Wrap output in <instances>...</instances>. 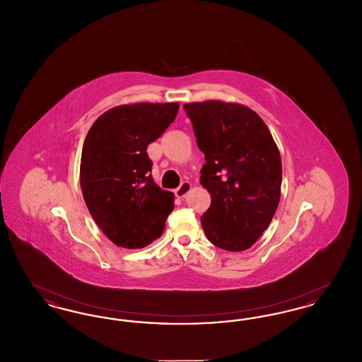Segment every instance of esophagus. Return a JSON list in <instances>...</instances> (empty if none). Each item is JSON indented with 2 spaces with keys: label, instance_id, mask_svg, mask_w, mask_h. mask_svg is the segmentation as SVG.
I'll return each mask as SVG.
<instances>
[{
  "label": "esophagus",
  "instance_id": "34e87169",
  "mask_svg": "<svg viewBox=\"0 0 362 362\" xmlns=\"http://www.w3.org/2000/svg\"><path fill=\"white\" fill-rule=\"evenodd\" d=\"M189 189H191V183L189 182H183L177 189H175V195L182 199V198H185L189 194Z\"/></svg>",
  "mask_w": 362,
  "mask_h": 362
}]
</instances>
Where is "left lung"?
I'll list each match as a JSON object with an SVG mask.
<instances>
[{
    "mask_svg": "<svg viewBox=\"0 0 362 362\" xmlns=\"http://www.w3.org/2000/svg\"><path fill=\"white\" fill-rule=\"evenodd\" d=\"M206 164L201 185L211 204L201 217L207 239L239 252L272 223L281 198L282 165L276 142L255 111L207 100L183 105Z\"/></svg>",
    "mask_w": 362,
    "mask_h": 362,
    "instance_id": "left-lung-1",
    "label": "left lung"
}]
</instances>
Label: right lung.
I'll use <instances>...</instances> for the list:
<instances>
[{"instance_id":"add662e5","label":"right lung","mask_w":362,"mask_h":362,"mask_svg":"<svg viewBox=\"0 0 362 362\" xmlns=\"http://www.w3.org/2000/svg\"><path fill=\"white\" fill-rule=\"evenodd\" d=\"M179 103H136L102 114L86 134L80 185L86 207L115 245L136 250L158 239L175 195L152 177L151 142L175 121Z\"/></svg>"}]
</instances>
